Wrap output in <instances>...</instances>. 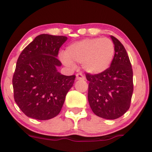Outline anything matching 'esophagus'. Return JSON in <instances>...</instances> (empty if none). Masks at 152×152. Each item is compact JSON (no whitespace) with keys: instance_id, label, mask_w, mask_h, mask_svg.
Returning a JSON list of instances; mask_svg holds the SVG:
<instances>
[{"instance_id":"34e87169","label":"esophagus","mask_w":152,"mask_h":152,"mask_svg":"<svg viewBox=\"0 0 152 152\" xmlns=\"http://www.w3.org/2000/svg\"><path fill=\"white\" fill-rule=\"evenodd\" d=\"M76 79L77 80H84L85 77L82 73H77L76 75Z\"/></svg>"}]
</instances>
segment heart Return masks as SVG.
Returning a JSON list of instances; mask_svg holds the SVG:
<instances>
[{
	"label": "heart",
	"instance_id": "obj_1",
	"mask_svg": "<svg viewBox=\"0 0 152 152\" xmlns=\"http://www.w3.org/2000/svg\"><path fill=\"white\" fill-rule=\"evenodd\" d=\"M115 47L108 38H89L69 45L65 50L62 61L69 67L75 63L83 64V69L89 74L97 75L105 72L113 60Z\"/></svg>",
	"mask_w": 152,
	"mask_h": 152
}]
</instances>
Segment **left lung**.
<instances>
[{
    "label": "left lung",
    "mask_w": 152,
    "mask_h": 152,
    "mask_svg": "<svg viewBox=\"0 0 152 152\" xmlns=\"http://www.w3.org/2000/svg\"><path fill=\"white\" fill-rule=\"evenodd\" d=\"M115 54L110 66L97 75L86 73L88 101L94 113L106 119H115L131 106L134 91L133 70L123 45L111 36Z\"/></svg>",
    "instance_id": "obj_1"
}]
</instances>
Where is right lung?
<instances>
[{"instance_id": "1", "label": "right lung", "mask_w": 152, "mask_h": 152, "mask_svg": "<svg viewBox=\"0 0 152 152\" xmlns=\"http://www.w3.org/2000/svg\"><path fill=\"white\" fill-rule=\"evenodd\" d=\"M63 36L41 34L21 53L12 77L14 99L27 116L38 120L55 117L61 110L75 75L57 72V59Z\"/></svg>"}]
</instances>
